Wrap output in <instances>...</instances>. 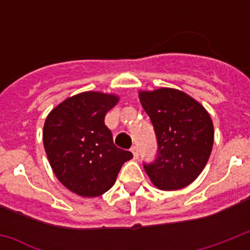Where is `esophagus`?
<instances>
[{
  "mask_svg": "<svg viewBox=\"0 0 250 250\" xmlns=\"http://www.w3.org/2000/svg\"><path fill=\"white\" fill-rule=\"evenodd\" d=\"M131 152H132V154L135 158H137V157H139V149H137V146H132V148H131Z\"/></svg>",
  "mask_w": 250,
  "mask_h": 250,
  "instance_id": "obj_1",
  "label": "esophagus"
}]
</instances>
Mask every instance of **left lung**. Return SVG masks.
Wrapping results in <instances>:
<instances>
[{"label":"left lung","instance_id":"8db88e82","mask_svg":"<svg viewBox=\"0 0 250 250\" xmlns=\"http://www.w3.org/2000/svg\"><path fill=\"white\" fill-rule=\"evenodd\" d=\"M156 132L157 157L144 168L157 188L176 190L189 186L208 164L214 127L205 107L172 88L139 93Z\"/></svg>","mask_w":250,"mask_h":250}]
</instances>
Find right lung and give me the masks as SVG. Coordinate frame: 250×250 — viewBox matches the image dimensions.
Listing matches in <instances>:
<instances>
[{
    "instance_id": "obj_1",
    "label": "right lung",
    "mask_w": 250,
    "mask_h": 250,
    "mask_svg": "<svg viewBox=\"0 0 250 250\" xmlns=\"http://www.w3.org/2000/svg\"><path fill=\"white\" fill-rule=\"evenodd\" d=\"M119 97L84 92L64 100L49 113L42 131L44 148L54 174L82 197L109 190L132 153L117 148L105 115Z\"/></svg>"
}]
</instances>
